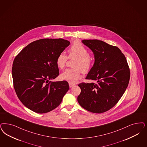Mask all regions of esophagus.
<instances>
[{
  "label": "esophagus",
  "mask_w": 147,
  "mask_h": 147,
  "mask_svg": "<svg viewBox=\"0 0 147 147\" xmlns=\"http://www.w3.org/2000/svg\"><path fill=\"white\" fill-rule=\"evenodd\" d=\"M76 85L75 84H71V83H69V87L71 88V87H73V86H74Z\"/></svg>",
  "instance_id": "obj_1"
}]
</instances>
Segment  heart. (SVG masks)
<instances>
[{
    "mask_svg": "<svg viewBox=\"0 0 147 147\" xmlns=\"http://www.w3.org/2000/svg\"><path fill=\"white\" fill-rule=\"evenodd\" d=\"M69 58L76 59L74 67V69H67L60 75V78L62 80L67 81L71 84L76 83L81 77V71L83 73H88L91 68L92 61L88 56V51L81 43L75 42L69 48ZM68 57L63 53H60L57 57L56 65L57 67L63 69Z\"/></svg>",
    "mask_w": 147,
    "mask_h": 147,
    "instance_id": "heart-1",
    "label": "heart"
}]
</instances>
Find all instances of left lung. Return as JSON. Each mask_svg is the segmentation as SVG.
I'll use <instances>...</instances> for the list:
<instances>
[{
	"label": "left lung",
	"mask_w": 147,
	"mask_h": 147,
	"mask_svg": "<svg viewBox=\"0 0 147 147\" xmlns=\"http://www.w3.org/2000/svg\"><path fill=\"white\" fill-rule=\"evenodd\" d=\"M82 42L94 57L86 79L96 83L79 84L81 93L77 99L86 110L100 113L111 109L119 100L128 86L130 69L125 56L116 46L98 40H84Z\"/></svg>",
	"instance_id": "1"
}]
</instances>
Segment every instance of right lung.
I'll use <instances>...</instances> for the list:
<instances>
[{"label":"right lung","instance_id":"1","mask_svg":"<svg viewBox=\"0 0 147 147\" xmlns=\"http://www.w3.org/2000/svg\"><path fill=\"white\" fill-rule=\"evenodd\" d=\"M69 45L62 38L40 39L26 46L16 57L12 69L14 88L20 101L31 111H52L68 91V82L51 80L59 75L57 56Z\"/></svg>","mask_w":147,"mask_h":147}]
</instances>
